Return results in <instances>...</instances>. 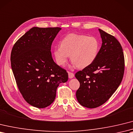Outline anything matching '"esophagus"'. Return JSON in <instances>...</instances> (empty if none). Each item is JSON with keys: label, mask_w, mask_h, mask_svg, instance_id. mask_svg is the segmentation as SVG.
Here are the masks:
<instances>
[{"label": "esophagus", "mask_w": 133, "mask_h": 133, "mask_svg": "<svg viewBox=\"0 0 133 133\" xmlns=\"http://www.w3.org/2000/svg\"><path fill=\"white\" fill-rule=\"evenodd\" d=\"M68 74H69V78L70 79L73 78L74 77V73L71 72H68Z\"/></svg>", "instance_id": "1"}]
</instances>
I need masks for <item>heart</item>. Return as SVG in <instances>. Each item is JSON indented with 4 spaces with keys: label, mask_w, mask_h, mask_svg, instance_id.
I'll list each match as a JSON object with an SVG mask.
<instances>
[{
    "label": "heart",
    "mask_w": 133,
    "mask_h": 133,
    "mask_svg": "<svg viewBox=\"0 0 133 133\" xmlns=\"http://www.w3.org/2000/svg\"><path fill=\"white\" fill-rule=\"evenodd\" d=\"M99 48V42L95 37L71 33L64 37L60 46L54 49V56L61 66L65 65L70 56L73 64L83 69L94 62Z\"/></svg>",
    "instance_id": "obj_1"
}]
</instances>
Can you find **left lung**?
Listing matches in <instances>:
<instances>
[{
	"label": "left lung",
	"mask_w": 133,
	"mask_h": 133,
	"mask_svg": "<svg viewBox=\"0 0 133 133\" xmlns=\"http://www.w3.org/2000/svg\"><path fill=\"white\" fill-rule=\"evenodd\" d=\"M102 45L90 65L75 74L80 83L76 92L79 104L88 108L101 106L109 100L121 84L125 59L122 46L115 37L98 29Z\"/></svg>",
	"instance_id": "left-lung-1"
}]
</instances>
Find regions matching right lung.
<instances>
[{
    "label": "right lung",
    "mask_w": 133,
    "mask_h": 133,
    "mask_svg": "<svg viewBox=\"0 0 133 133\" xmlns=\"http://www.w3.org/2000/svg\"><path fill=\"white\" fill-rule=\"evenodd\" d=\"M61 28L33 27L12 48L11 67L24 100L31 105L44 108L55 100L57 89L68 81L66 70L52 58L51 46Z\"/></svg>",
    "instance_id": "right-lung-1"
}]
</instances>
